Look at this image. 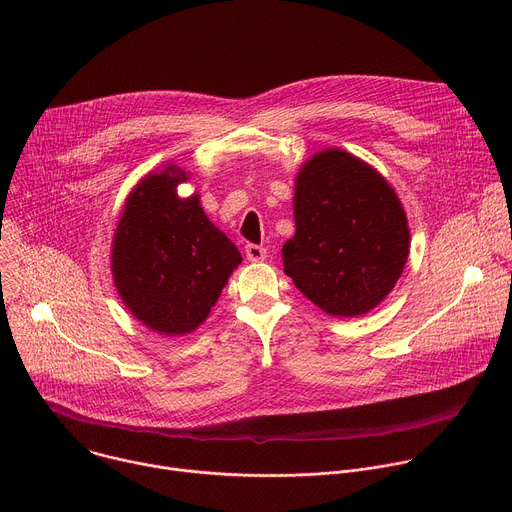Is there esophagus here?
Wrapping results in <instances>:
<instances>
[{"instance_id": "34e87169", "label": "esophagus", "mask_w": 512, "mask_h": 512, "mask_svg": "<svg viewBox=\"0 0 512 512\" xmlns=\"http://www.w3.org/2000/svg\"><path fill=\"white\" fill-rule=\"evenodd\" d=\"M245 255H247L249 261L259 263V261H263V259L267 257V249L261 247V245H253V243H251V245L245 247Z\"/></svg>"}]
</instances>
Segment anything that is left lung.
Segmentation results:
<instances>
[{"label": "left lung", "mask_w": 512, "mask_h": 512, "mask_svg": "<svg viewBox=\"0 0 512 512\" xmlns=\"http://www.w3.org/2000/svg\"><path fill=\"white\" fill-rule=\"evenodd\" d=\"M296 235L283 271L330 316H362L381 304L409 255L407 216L391 184L344 150L312 156L296 178Z\"/></svg>", "instance_id": "8db88e82"}]
</instances>
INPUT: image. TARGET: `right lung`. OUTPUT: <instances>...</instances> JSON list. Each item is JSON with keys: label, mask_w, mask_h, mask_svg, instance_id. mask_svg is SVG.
Listing matches in <instances>:
<instances>
[{"label": "right lung", "mask_w": 512, "mask_h": 512, "mask_svg": "<svg viewBox=\"0 0 512 512\" xmlns=\"http://www.w3.org/2000/svg\"><path fill=\"white\" fill-rule=\"evenodd\" d=\"M184 180L178 166L145 176L125 202L111 253L123 304L166 336L196 330L241 263L235 243L208 221L198 194H176Z\"/></svg>", "instance_id": "obj_1"}]
</instances>
